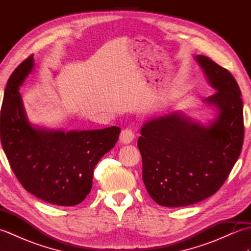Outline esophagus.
<instances>
[{
  "instance_id": "34e87169",
  "label": "esophagus",
  "mask_w": 251,
  "mask_h": 251,
  "mask_svg": "<svg viewBox=\"0 0 251 251\" xmlns=\"http://www.w3.org/2000/svg\"><path fill=\"white\" fill-rule=\"evenodd\" d=\"M135 138V132L132 131V129L130 128H125L123 129L121 132V136H120V140L123 143H130L132 140H134Z\"/></svg>"
}]
</instances>
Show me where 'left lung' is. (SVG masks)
<instances>
[{
  "label": "left lung",
  "mask_w": 251,
  "mask_h": 251,
  "mask_svg": "<svg viewBox=\"0 0 251 251\" xmlns=\"http://www.w3.org/2000/svg\"><path fill=\"white\" fill-rule=\"evenodd\" d=\"M196 59L216 89L205 99L216 108V121L204 127L173 113L147 122L138 139L146 189L165 207L193 205L214 195L243 148V100L236 79L210 58Z\"/></svg>",
  "instance_id": "1"
}]
</instances>
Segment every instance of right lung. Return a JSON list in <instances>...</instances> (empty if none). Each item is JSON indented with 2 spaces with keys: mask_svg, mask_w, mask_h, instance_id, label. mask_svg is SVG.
<instances>
[{
  "mask_svg": "<svg viewBox=\"0 0 251 251\" xmlns=\"http://www.w3.org/2000/svg\"><path fill=\"white\" fill-rule=\"evenodd\" d=\"M33 68V55L15 69L5 88L0 138L9 166L21 185L40 200L74 206L93 186L95 166L119 140L120 127L69 131L32 127L18 88Z\"/></svg>",
  "mask_w": 251,
  "mask_h": 251,
  "instance_id": "add662e5",
  "label": "right lung"
}]
</instances>
